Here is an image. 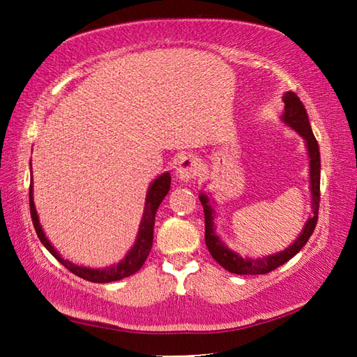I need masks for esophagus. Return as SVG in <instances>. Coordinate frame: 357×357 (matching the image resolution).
Masks as SVG:
<instances>
[{
	"label": "esophagus",
	"mask_w": 357,
	"mask_h": 357,
	"mask_svg": "<svg viewBox=\"0 0 357 357\" xmlns=\"http://www.w3.org/2000/svg\"><path fill=\"white\" fill-rule=\"evenodd\" d=\"M199 172V159L196 156H184L179 159L176 176L181 181H190Z\"/></svg>",
	"instance_id": "34e87169"
}]
</instances>
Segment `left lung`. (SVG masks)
<instances>
[{
	"mask_svg": "<svg viewBox=\"0 0 357 357\" xmlns=\"http://www.w3.org/2000/svg\"><path fill=\"white\" fill-rule=\"evenodd\" d=\"M284 101V115L282 121L294 128L302 138L305 139V146L308 150L310 156V188H312V208L313 216L308 219L304 230L301 231L299 238L296 239L293 244L279 252L276 255H270L265 257H257V259H252V257H242L238 253L231 252L230 248H227L224 242L219 239V236L215 231V210L211 207L210 198L206 193H201L199 201L204 207V216H206V244L210 255L213 256V259L222 265L225 270H229L234 275H265L275 268L288 262L291 257L299 253V250L307 244V241L312 236L314 231V227L317 224V213H319V201H321V153L319 146L313 135L312 126H310L307 110L304 104L299 100V96L293 92H287L282 98Z\"/></svg>",
	"mask_w": 357,
	"mask_h": 357,
	"instance_id": "left-lung-1",
	"label": "left lung"
}]
</instances>
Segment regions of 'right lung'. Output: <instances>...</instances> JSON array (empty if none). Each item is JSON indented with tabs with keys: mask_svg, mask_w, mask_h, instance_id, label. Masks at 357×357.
<instances>
[{
	"mask_svg": "<svg viewBox=\"0 0 357 357\" xmlns=\"http://www.w3.org/2000/svg\"><path fill=\"white\" fill-rule=\"evenodd\" d=\"M30 169H32V167H30ZM170 183H172L170 173H162L161 176H158L153 183L150 184L149 192H147V198H146V207H144V215L141 219L139 231H138V236H136L135 245L130 248V252L126 255L123 261L116 265H112V267H107V268L79 267V265H75L70 261L63 259V257L58 255V252L52 247L49 239L45 238V234L41 229L40 219H38L35 204H33L32 184H30V188H29L30 216H32L35 231L38 234V238H40V241L43 242V245L47 248L49 252L56 257L58 262H61L67 270H70L73 275H77L82 279L90 280V282H98V284L112 282V280H119V279H124L127 276L135 275V273L142 267V264L146 262L147 256L151 250V244H153V227H155L156 211H158L159 204L162 202L165 195L170 190Z\"/></svg>",
	"mask_w": 357,
	"mask_h": 357,
	"instance_id": "1",
	"label": "right lung"
}]
</instances>
